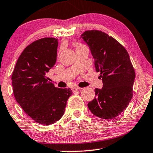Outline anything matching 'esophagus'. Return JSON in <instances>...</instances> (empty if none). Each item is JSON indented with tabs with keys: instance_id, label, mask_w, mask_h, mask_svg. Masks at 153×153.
Segmentation results:
<instances>
[{
	"instance_id": "esophagus-1",
	"label": "esophagus",
	"mask_w": 153,
	"mask_h": 153,
	"mask_svg": "<svg viewBox=\"0 0 153 153\" xmlns=\"http://www.w3.org/2000/svg\"><path fill=\"white\" fill-rule=\"evenodd\" d=\"M81 89H82L81 88H79L78 86H74V87H72V88L73 91H77V90H81Z\"/></svg>"
}]
</instances>
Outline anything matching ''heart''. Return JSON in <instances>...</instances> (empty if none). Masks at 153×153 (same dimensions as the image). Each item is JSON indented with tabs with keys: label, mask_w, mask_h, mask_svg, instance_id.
<instances>
[{
	"label": "heart",
	"mask_w": 153,
	"mask_h": 153,
	"mask_svg": "<svg viewBox=\"0 0 153 153\" xmlns=\"http://www.w3.org/2000/svg\"><path fill=\"white\" fill-rule=\"evenodd\" d=\"M81 46H82V45H76V47H81Z\"/></svg>",
	"instance_id": "1"
}]
</instances>
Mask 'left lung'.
<instances>
[{
  "instance_id": "1",
  "label": "left lung",
  "mask_w": 153,
  "mask_h": 153,
  "mask_svg": "<svg viewBox=\"0 0 153 153\" xmlns=\"http://www.w3.org/2000/svg\"><path fill=\"white\" fill-rule=\"evenodd\" d=\"M81 38L88 45L96 72H100L103 82L101 89L95 88V97L88 106L98 118H116L124 111L133 96L135 72L128 52L102 31H85Z\"/></svg>"
}]
</instances>
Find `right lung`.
<instances>
[{"instance_id": "1", "label": "right lung", "mask_w": 153, "mask_h": 153, "mask_svg": "<svg viewBox=\"0 0 153 153\" xmlns=\"http://www.w3.org/2000/svg\"><path fill=\"white\" fill-rule=\"evenodd\" d=\"M58 39H39L29 45L19 57L12 73V84L16 101L33 120L49 125L63 116L70 88H59L46 74L55 65Z\"/></svg>"}]
</instances>
